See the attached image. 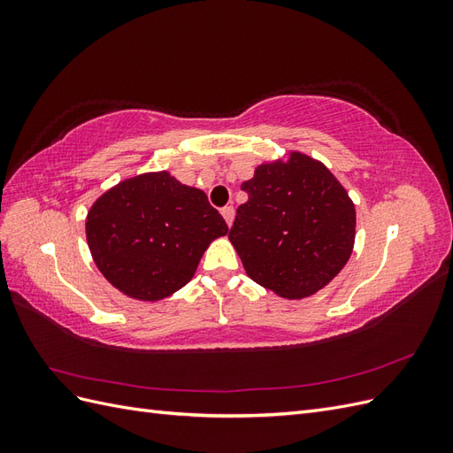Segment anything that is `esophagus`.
<instances>
[{
	"label": "esophagus",
	"mask_w": 453,
	"mask_h": 453,
	"mask_svg": "<svg viewBox=\"0 0 453 453\" xmlns=\"http://www.w3.org/2000/svg\"><path fill=\"white\" fill-rule=\"evenodd\" d=\"M221 215L225 217V221L228 226H232V221H234V208L232 205H226V208L221 210Z\"/></svg>",
	"instance_id": "obj_1"
}]
</instances>
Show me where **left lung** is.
I'll list each match as a JSON object with an SVG mask.
<instances>
[{"instance_id":"left-lung-1","label":"left lung","mask_w":453,"mask_h":453,"mask_svg":"<svg viewBox=\"0 0 453 453\" xmlns=\"http://www.w3.org/2000/svg\"><path fill=\"white\" fill-rule=\"evenodd\" d=\"M250 200L228 240L248 276L281 298L300 300L331 283L355 245V203L318 158L289 150L242 183Z\"/></svg>"}]
</instances>
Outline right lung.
<instances>
[{
  "instance_id": "right-lung-1",
  "label": "right lung",
  "mask_w": 453,
  "mask_h": 453,
  "mask_svg": "<svg viewBox=\"0 0 453 453\" xmlns=\"http://www.w3.org/2000/svg\"><path fill=\"white\" fill-rule=\"evenodd\" d=\"M85 230L102 276L142 303L180 291L210 243L228 234L203 190L177 181L168 170L132 175L107 188L90 205Z\"/></svg>"
}]
</instances>
